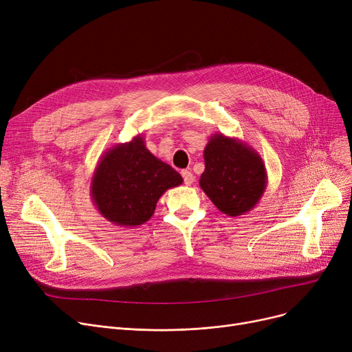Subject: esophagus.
<instances>
[{"label": "esophagus", "mask_w": 352, "mask_h": 352, "mask_svg": "<svg viewBox=\"0 0 352 352\" xmlns=\"http://www.w3.org/2000/svg\"><path fill=\"white\" fill-rule=\"evenodd\" d=\"M181 175H182V178H184V182L187 184V186H191V184L194 182V174L190 171V170H184L182 173H181Z\"/></svg>", "instance_id": "esophagus-1"}]
</instances>
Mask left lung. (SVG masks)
Returning a JSON list of instances; mask_svg holds the SVG:
<instances>
[{
  "mask_svg": "<svg viewBox=\"0 0 352 352\" xmlns=\"http://www.w3.org/2000/svg\"><path fill=\"white\" fill-rule=\"evenodd\" d=\"M204 161L199 187L221 212L238 217L258 204L268 177L261 155L252 146L217 133L204 148Z\"/></svg>",
  "mask_w": 352,
  "mask_h": 352,
  "instance_id": "1",
  "label": "left lung"
}]
</instances>
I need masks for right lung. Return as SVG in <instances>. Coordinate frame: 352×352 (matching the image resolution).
<instances>
[{"label":"right lung","instance_id":"right-lung-1","mask_svg":"<svg viewBox=\"0 0 352 352\" xmlns=\"http://www.w3.org/2000/svg\"><path fill=\"white\" fill-rule=\"evenodd\" d=\"M182 177L145 146L144 137L117 144L101 155L89 195L98 212L118 227L145 224L161 195L182 184Z\"/></svg>","mask_w":352,"mask_h":352}]
</instances>
